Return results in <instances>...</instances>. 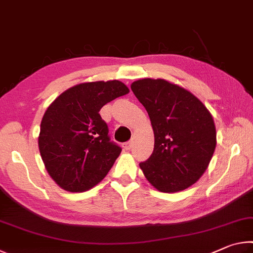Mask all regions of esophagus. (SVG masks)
Segmentation results:
<instances>
[{
	"mask_svg": "<svg viewBox=\"0 0 253 253\" xmlns=\"http://www.w3.org/2000/svg\"><path fill=\"white\" fill-rule=\"evenodd\" d=\"M131 144H132L131 140H129V142H126V143H124V144H123V148L125 149V151H129L130 147H131Z\"/></svg>",
	"mask_w": 253,
	"mask_h": 253,
	"instance_id": "esophagus-1",
	"label": "esophagus"
}]
</instances>
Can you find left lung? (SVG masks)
I'll return each mask as SVG.
<instances>
[{
  "instance_id": "1",
  "label": "left lung",
  "mask_w": 253,
  "mask_h": 253,
  "mask_svg": "<svg viewBox=\"0 0 253 253\" xmlns=\"http://www.w3.org/2000/svg\"><path fill=\"white\" fill-rule=\"evenodd\" d=\"M132 92L147 110L154 130V151L139 163L156 190L174 193L198 182L216 145L212 115L193 93L164 79L134 81Z\"/></svg>"
}]
</instances>
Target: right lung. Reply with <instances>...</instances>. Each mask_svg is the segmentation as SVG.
<instances>
[{"label": "right lung", "instance_id": "obj_1", "mask_svg": "<svg viewBox=\"0 0 253 253\" xmlns=\"http://www.w3.org/2000/svg\"><path fill=\"white\" fill-rule=\"evenodd\" d=\"M128 92L127 85L118 80L84 83L62 92L45 110L40 154L49 175L63 190H90L113 168L122 148L110 142L99 111Z\"/></svg>", "mask_w": 253, "mask_h": 253}]
</instances>
